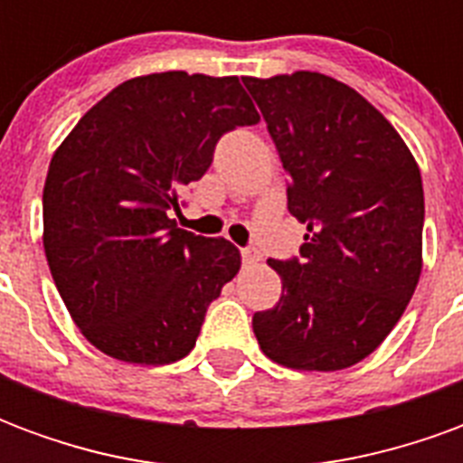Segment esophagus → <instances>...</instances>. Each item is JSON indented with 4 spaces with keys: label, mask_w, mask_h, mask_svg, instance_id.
I'll use <instances>...</instances> for the list:
<instances>
[{
    "label": "esophagus",
    "mask_w": 463,
    "mask_h": 463,
    "mask_svg": "<svg viewBox=\"0 0 463 463\" xmlns=\"http://www.w3.org/2000/svg\"><path fill=\"white\" fill-rule=\"evenodd\" d=\"M241 255H242V262H245V265H255V262L260 260V252L255 250V248H242Z\"/></svg>",
    "instance_id": "34e87169"
}]
</instances>
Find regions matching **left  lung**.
Here are the masks:
<instances>
[{"instance_id": "obj_1", "label": "left lung", "mask_w": 463, "mask_h": 463, "mask_svg": "<svg viewBox=\"0 0 463 463\" xmlns=\"http://www.w3.org/2000/svg\"><path fill=\"white\" fill-rule=\"evenodd\" d=\"M288 171L300 258L275 260L282 295L252 315L282 367L357 364L397 325L421 272L424 188L394 126L354 89L315 71L242 79Z\"/></svg>"}]
</instances>
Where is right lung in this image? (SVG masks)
Returning <instances> with one entry per match:
<instances>
[{"label": "right lung", "instance_id": "right-lung-1", "mask_svg": "<svg viewBox=\"0 0 463 463\" xmlns=\"http://www.w3.org/2000/svg\"><path fill=\"white\" fill-rule=\"evenodd\" d=\"M260 121L238 76L128 79L84 114L44 183V252L76 327L109 357L171 364L241 270L225 238L175 228L222 136Z\"/></svg>", "mask_w": 463, "mask_h": 463}]
</instances>
